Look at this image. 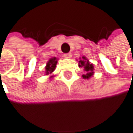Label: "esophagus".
I'll list each match as a JSON object with an SVG mask.
<instances>
[{
	"label": "esophagus",
	"instance_id": "obj_1",
	"mask_svg": "<svg viewBox=\"0 0 133 133\" xmlns=\"http://www.w3.org/2000/svg\"><path fill=\"white\" fill-rule=\"evenodd\" d=\"M64 56L65 57H67V58H70V57H72V54H71V53H67V54H64Z\"/></svg>",
	"mask_w": 133,
	"mask_h": 133
}]
</instances>
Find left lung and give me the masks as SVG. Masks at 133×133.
<instances>
[{
	"label": "left lung",
	"instance_id": "1",
	"mask_svg": "<svg viewBox=\"0 0 133 133\" xmlns=\"http://www.w3.org/2000/svg\"><path fill=\"white\" fill-rule=\"evenodd\" d=\"M79 62V67L84 68V69L87 72V73L86 75H83V79H89L90 77H91L94 73L93 64H90V61L87 59H86L85 57H83Z\"/></svg>",
	"mask_w": 133,
	"mask_h": 133
}]
</instances>
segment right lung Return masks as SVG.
Wrapping results in <instances>:
<instances>
[{"label":"right lung","instance_id":"right-lung-1","mask_svg":"<svg viewBox=\"0 0 133 133\" xmlns=\"http://www.w3.org/2000/svg\"><path fill=\"white\" fill-rule=\"evenodd\" d=\"M56 64H57V60H56V57H54V58H50V61L47 62L46 64V74L48 75V74H50L52 73L54 69H55V67H56Z\"/></svg>","mask_w":133,"mask_h":133}]
</instances>
